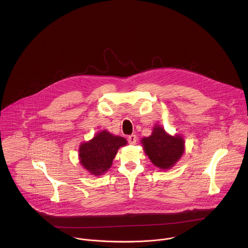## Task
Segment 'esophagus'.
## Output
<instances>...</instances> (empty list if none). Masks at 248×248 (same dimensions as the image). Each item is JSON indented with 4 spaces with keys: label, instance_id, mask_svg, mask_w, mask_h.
I'll list each match as a JSON object with an SVG mask.
<instances>
[{
    "label": "esophagus",
    "instance_id": "34e87169",
    "mask_svg": "<svg viewBox=\"0 0 248 248\" xmlns=\"http://www.w3.org/2000/svg\"><path fill=\"white\" fill-rule=\"evenodd\" d=\"M128 143L130 144V145H134L135 143H136V140H137V137H136V135H134V134H132V135H130V136H128Z\"/></svg>",
    "mask_w": 248,
    "mask_h": 248
}]
</instances>
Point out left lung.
<instances>
[{"instance_id": "left-lung-1", "label": "left lung", "mask_w": 248, "mask_h": 248, "mask_svg": "<svg viewBox=\"0 0 248 248\" xmlns=\"http://www.w3.org/2000/svg\"><path fill=\"white\" fill-rule=\"evenodd\" d=\"M141 144L152 163L160 170L171 169L186 151L184 137L180 134H169L159 124L154 126L149 137L142 138Z\"/></svg>"}]
</instances>
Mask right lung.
I'll return each instance as SVG.
<instances>
[{"label":"right lung","instance_id":"obj_1","mask_svg":"<svg viewBox=\"0 0 248 248\" xmlns=\"http://www.w3.org/2000/svg\"><path fill=\"white\" fill-rule=\"evenodd\" d=\"M126 144L125 138L102 130L93 139L80 144L79 162L91 175H103L112 166L118 150Z\"/></svg>","mask_w":248,"mask_h":248}]
</instances>
